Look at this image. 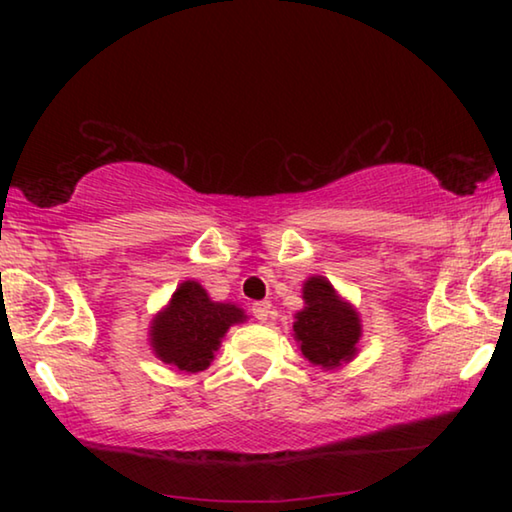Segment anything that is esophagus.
<instances>
[{"mask_svg":"<svg viewBox=\"0 0 512 512\" xmlns=\"http://www.w3.org/2000/svg\"><path fill=\"white\" fill-rule=\"evenodd\" d=\"M253 316L259 320V323H266L268 316H271V302H268V300L255 302V305H253Z\"/></svg>","mask_w":512,"mask_h":512,"instance_id":"1","label":"esophagus"}]
</instances>
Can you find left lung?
I'll return each instance as SVG.
<instances>
[{"label":"left lung","instance_id":"left-lung-1","mask_svg":"<svg viewBox=\"0 0 512 512\" xmlns=\"http://www.w3.org/2000/svg\"><path fill=\"white\" fill-rule=\"evenodd\" d=\"M305 309L296 314L293 336L314 366L339 368L357 354L361 339V318L323 275L309 277L302 287Z\"/></svg>","mask_w":512,"mask_h":512}]
</instances>
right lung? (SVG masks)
Wrapping results in <instances>:
<instances>
[{"instance_id": "obj_1", "label": "right lung", "mask_w": 512, "mask_h": 512, "mask_svg": "<svg viewBox=\"0 0 512 512\" xmlns=\"http://www.w3.org/2000/svg\"><path fill=\"white\" fill-rule=\"evenodd\" d=\"M244 320V309L214 302L201 284L187 280L153 318L151 348L155 357L176 370L201 372L212 363L230 325Z\"/></svg>"}]
</instances>
